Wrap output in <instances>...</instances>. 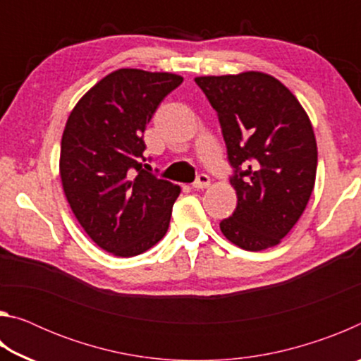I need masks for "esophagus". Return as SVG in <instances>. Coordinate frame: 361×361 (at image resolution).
Returning a JSON list of instances; mask_svg holds the SVG:
<instances>
[{"label":"esophagus","mask_w":361,"mask_h":361,"mask_svg":"<svg viewBox=\"0 0 361 361\" xmlns=\"http://www.w3.org/2000/svg\"><path fill=\"white\" fill-rule=\"evenodd\" d=\"M210 186V176L205 175V173H200L195 181L192 183V188L194 189H205Z\"/></svg>","instance_id":"1"}]
</instances>
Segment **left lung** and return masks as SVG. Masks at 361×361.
I'll list each match as a JSON object with an SVG mask.
<instances>
[{
  "mask_svg": "<svg viewBox=\"0 0 361 361\" xmlns=\"http://www.w3.org/2000/svg\"><path fill=\"white\" fill-rule=\"evenodd\" d=\"M218 114L234 173L237 207L219 228L247 252L288 234L307 205L317 173L309 116L279 79L259 71L194 79Z\"/></svg>",
  "mask_w": 361,
  "mask_h": 361,
  "instance_id": "obj_1",
  "label": "left lung"
}]
</instances>
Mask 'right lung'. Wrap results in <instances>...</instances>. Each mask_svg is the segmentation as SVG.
I'll return each mask as SVG.
<instances>
[{"mask_svg": "<svg viewBox=\"0 0 361 361\" xmlns=\"http://www.w3.org/2000/svg\"><path fill=\"white\" fill-rule=\"evenodd\" d=\"M183 78L121 68L73 108L60 148V178L79 224L114 256H137L166 235L180 186L148 172L143 132Z\"/></svg>", "mask_w": 361, "mask_h": 361, "instance_id": "add662e5", "label": "right lung"}]
</instances>
